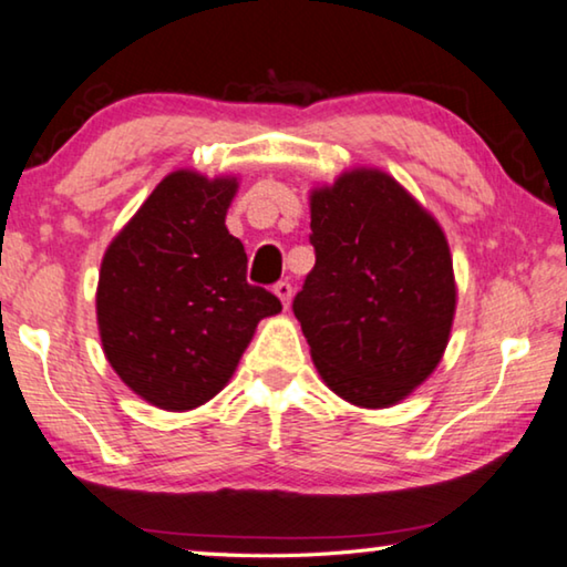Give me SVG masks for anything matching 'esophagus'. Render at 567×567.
I'll use <instances>...</instances> for the list:
<instances>
[{
  "mask_svg": "<svg viewBox=\"0 0 567 567\" xmlns=\"http://www.w3.org/2000/svg\"><path fill=\"white\" fill-rule=\"evenodd\" d=\"M275 295H277V298H280L285 310L290 308V300H292V285L290 282H277L275 285Z\"/></svg>",
  "mask_w": 567,
  "mask_h": 567,
  "instance_id": "1",
  "label": "esophagus"
}]
</instances>
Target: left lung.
Instances as JSON below:
<instances>
[{"label":"left lung","mask_w":567,"mask_h":567,"mask_svg":"<svg viewBox=\"0 0 567 567\" xmlns=\"http://www.w3.org/2000/svg\"><path fill=\"white\" fill-rule=\"evenodd\" d=\"M316 267L292 310L312 364L341 400L382 410L441 364L455 300L453 257L435 216L379 167L310 190Z\"/></svg>","instance_id":"left-lung-1"}]
</instances>
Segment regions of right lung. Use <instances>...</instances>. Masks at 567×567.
<instances>
[{"label":"right lung","instance_id":"1","mask_svg":"<svg viewBox=\"0 0 567 567\" xmlns=\"http://www.w3.org/2000/svg\"><path fill=\"white\" fill-rule=\"evenodd\" d=\"M236 190L234 175H165L101 259L104 357L159 410H196L221 392L259 320L282 310L247 282V251L226 229Z\"/></svg>","mask_w":567,"mask_h":567}]
</instances>
